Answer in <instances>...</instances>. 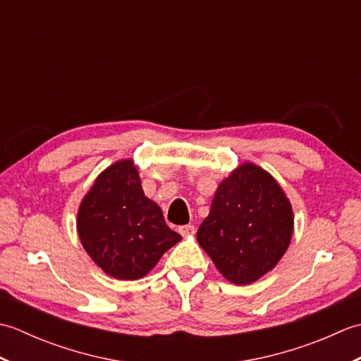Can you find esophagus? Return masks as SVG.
Returning <instances> with one entry per match:
<instances>
[{"instance_id":"esophagus-1","label":"esophagus","mask_w":361,"mask_h":361,"mask_svg":"<svg viewBox=\"0 0 361 361\" xmlns=\"http://www.w3.org/2000/svg\"><path fill=\"white\" fill-rule=\"evenodd\" d=\"M178 233L181 235H192L195 233V226L190 225V224L189 225H183V226L178 228Z\"/></svg>"}]
</instances>
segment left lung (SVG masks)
<instances>
[{
	"label": "left lung",
	"mask_w": 361,
	"mask_h": 361,
	"mask_svg": "<svg viewBox=\"0 0 361 361\" xmlns=\"http://www.w3.org/2000/svg\"><path fill=\"white\" fill-rule=\"evenodd\" d=\"M293 211L273 176L243 163L220 183L197 240L225 278L245 286L262 278L286 255Z\"/></svg>",
	"instance_id": "left-lung-1"
}]
</instances>
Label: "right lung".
<instances>
[{
	"instance_id": "right-lung-1",
	"label": "right lung",
	"mask_w": 361,
	"mask_h": 361,
	"mask_svg": "<svg viewBox=\"0 0 361 361\" xmlns=\"http://www.w3.org/2000/svg\"><path fill=\"white\" fill-rule=\"evenodd\" d=\"M78 231L96 265L124 281L142 278L181 240L159 206L144 195L132 159L118 161L97 176L80 203Z\"/></svg>"
}]
</instances>
